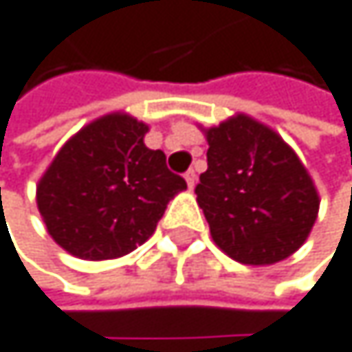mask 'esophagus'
<instances>
[{"label": "esophagus", "instance_id": "esophagus-1", "mask_svg": "<svg viewBox=\"0 0 352 352\" xmlns=\"http://www.w3.org/2000/svg\"><path fill=\"white\" fill-rule=\"evenodd\" d=\"M184 180H186V186L192 190L195 188V182H197V174H195V170H188L186 174H184Z\"/></svg>", "mask_w": 352, "mask_h": 352}]
</instances>
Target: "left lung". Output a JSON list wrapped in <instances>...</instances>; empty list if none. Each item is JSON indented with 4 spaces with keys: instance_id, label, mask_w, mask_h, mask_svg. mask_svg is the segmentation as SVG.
<instances>
[{
    "instance_id": "obj_1",
    "label": "left lung",
    "mask_w": 352,
    "mask_h": 352,
    "mask_svg": "<svg viewBox=\"0 0 352 352\" xmlns=\"http://www.w3.org/2000/svg\"><path fill=\"white\" fill-rule=\"evenodd\" d=\"M208 170L195 188L214 243L241 265L285 260L313 231L317 186L296 151L269 126L237 113L204 128Z\"/></svg>"
}]
</instances>
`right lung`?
I'll return each instance as SVG.
<instances>
[{
  "label": "right lung",
  "mask_w": 352,
  "mask_h": 352,
  "mask_svg": "<svg viewBox=\"0 0 352 352\" xmlns=\"http://www.w3.org/2000/svg\"><path fill=\"white\" fill-rule=\"evenodd\" d=\"M146 132L124 111L102 115L73 134L39 178L37 210L71 256L113 260L134 252L186 188L164 151L144 144Z\"/></svg>",
  "instance_id": "obj_1"
}]
</instances>
